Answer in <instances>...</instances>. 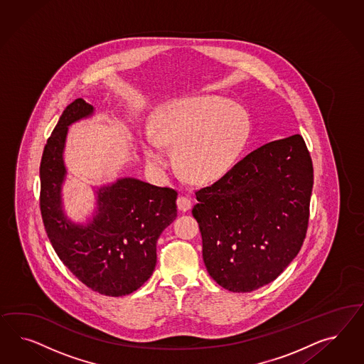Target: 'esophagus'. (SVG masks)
Listing matches in <instances>:
<instances>
[{
    "label": "esophagus",
    "instance_id": "esophagus-1",
    "mask_svg": "<svg viewBox=\"0 0 364 364\" xmlns=\"http://www.w3.org/2000/svg\"><path fill=\"white\" fill-rule=\"evenodd\" d=\"M177 208L181 210V212H187V210H191V207H192V201L187 198V196H178L177 198Z\"/></svg>",
    "mask_w": 364,
    "mask_h": 364
}]
</instances>
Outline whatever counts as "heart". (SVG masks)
Segmentation results:
<instances>
[{
  "label": "heart",
  "mask_w": 364,
  "mask_h": 364,
  "mask_svg": "<svg viewBox=\"0 0 364 364\" xmlns=\"http://www.w3.org/2000/svg\"><path fill=\"white\" fill-rule=\"evenodd\" d=\"M250 136V117L221 97H186L160 105L152 131L141 136L146 160L166 168V146H175V160L184 176L208 183L223 176L242 154Z\"/></svg>",
  "instance_id": "1"
}]
</instances>
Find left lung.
I'll use <instances>...</instances> for the list:
<instances>
[{"label":"left lung","mask_w":364,"mask_h":364,"mask_svg":"<svg viewBox=\"0 0 364 364\" xmlns=\"http://www.w3.org/2000/svg\"><path fill=\"white\" fill-rule=\"evenodd\" d=\"M312 186L307 145L294 134L255 149L196 191L192 213L210 277L232 292L275 280L306 239Z\"/></svg>","instance_id":"1"}]
</instances>
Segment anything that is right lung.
I'll list each match as a JSON object with an SVG mask.
<instances>
[{"instance_id":"add662e5","label":"right lung","mask_w":364,"mask_h":364,"mask_svg":"<svg viewBox=\"0 0 364 364\" xmlns=\"http://www.w3.org/2000/svg\"><path fill=\"white\" fill-rule=\"evenodd\" d=\"M93 112L85 100H75L48 139L40 166V208L63 264L92 291L116 298L132 294L154 274L157 239L176 219L177 192L122 177L96 191L97 210L88 224L68 219L61 198L66 133Z\"/></svg>"}]
</instances>
